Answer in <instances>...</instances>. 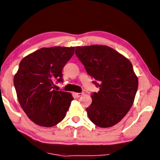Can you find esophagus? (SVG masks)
<instances>
[{
	"instance_id": "1",
	"label": "esophagus",
	"mask_w": 160,
	"mask_h": 160,
	"mask_svg": "<svg viewBox=\"0 0 160 160\" xmlns=\"http://www.w3.org/2000/svg\"><path fill=\"white\" fill-rule=\"evenodd\" d=\"M83 93L81 92V93H75V95H76L78 97H80L81 96H82Z\"/></svg>"
}]
</instances>
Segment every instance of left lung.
Returning <instances> with one entry per match:
<instances>
[{
	"mask_svg": "<svg viewBox=\"0 0 160 160\" xmlns=\"http://www.w3.org/2000/svg\"><path fill=\"white\" fill-rule=\"evenodd\" d=\"M75 54L99 88L86 109L89 118L101 128L116 125L128 112L137 92L138 80L132 63L107 46L76 47Z\"/></svg>",
	"mask_w": 160,
	"mask_h": 160,
	"instance_id": "obj_1",
	"label": "left lung"
}]
</instances>
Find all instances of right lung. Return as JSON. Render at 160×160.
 <instances>
[{
    "mask_svg": "<svg viewBox=\"0 0 160 160\" xmlns=\"http://www.w3.org/2000/svg\"><path fill=\"white\" fill-rule=\"evenodd\" d=\"M75 47L42 48L20 61L14 85L22 109L37 125L52 127L66 116L73 100L69 92L54 90V80L63 82L62 70Z\"/></svg>",
    "mask_w": 160,
    "mask_h": 160,
    "instance_id": "obj_1",
    "label": "right lung"
}]
</instances>
